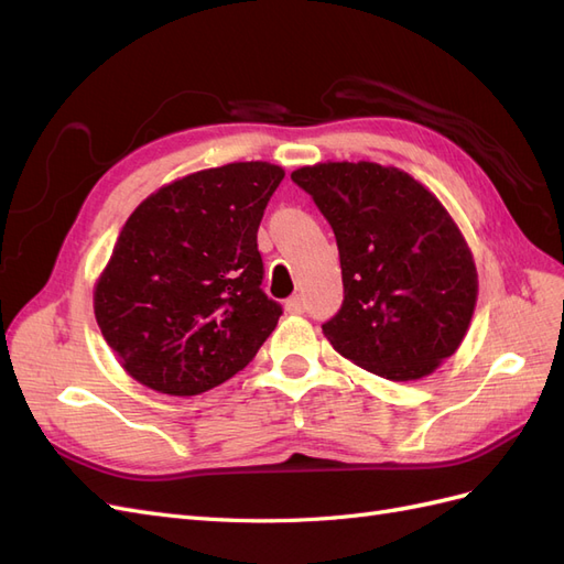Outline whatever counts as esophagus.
Listing matches in <instances>:
<instances>
[{"label":"esophagus","mask_w":564,"mask_h":564,"mask_svg":"<svg viewBox=\"0 0 564 564\" xmlns=\"http://www.w3.org/2000/svg\"><path fill=\"white\" fill-rule=\"evenodd\" d=\"M284 305H286V313H292V315L305 313V299L303 296H292Z\"/></svg>","instance_id":"34e87169"}]
</instances>
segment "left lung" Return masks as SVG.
<instances>
[{
    "mask_svg": "<svg viewBox=\"0 0 564 564\" xmlns=\"http://www.w3.org/2000/svg\"><path fill=\"white\" fill-rule=\"evenodd\" d=\"M292 181L336 235L344 303L322 324L334 350L390 381L456 352L477 301L473 253L440 199L395 166L327 162Z\"/></svg>",
    "mask_w": 564,
    "mask_h": 564,
    "instance_id": "8db88e82",
    "label": "left lung"
}]
</instances>
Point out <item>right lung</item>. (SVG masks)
<instances>
[{"label": "right lung", "instance_id": "1", "mask_svg": "<svg viewBox=\"0 0 564 564\" xmlns=\"http://www.w3.org/2000/svg\"><path fill=\"white\" fill-rule=\"evenodd\" d=\"M284 169L235 162L169 183L117 237L94 292L100 334L131 377L199 395L242 371L278 327L256 232Z\"/></svg>", "mask_w": 564, "mask_h": 564}]
</instances>
